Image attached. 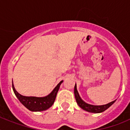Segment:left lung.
Returning a JSON list of instances; mask_svg holds the SVG:
<instances>
[{
    "label": "left lung",
    "mask_w": 130,
    "mask_h": 130,
    "mask_svg": "<svg viewBox=\"0 0 130 130\" xmlns=\"http://www.w3.org/2000/svg\"><path fill=\"white\" fill-rule=\"evenodd\" d=\"M74 94H75V100H76L77 104H78V105L85 111H88L89 112H92V113H100V112H104L105 110L107 109L109 107H111L115 102V100L113 102H110L109 104L103 105H94L87 104L85 102H84L79 96L77 90L76 83H75V87H74Z\"/></svg>",
    "instance_id": "1"
}]
</instances>
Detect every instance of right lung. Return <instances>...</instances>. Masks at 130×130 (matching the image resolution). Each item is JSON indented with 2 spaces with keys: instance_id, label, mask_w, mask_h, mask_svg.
Segmentation results:
<instances>
[{
  "instance_id": "right-lung-1",
  "label": "right lung",
  "mask_w": 130,
  "mask_h": 130,
  "mask_svg": "<svg viewBox=\"0 0 130 130\" xmlns=\"http://www.w3.org/2000/svg\"><path fill=\"white\" fill-rule=\"evenodd\" d=\"M61 81L57 85L49 94L43 97H36V96H25L20 94L15 88L12 81V88L16 97L19 102L28 110L34 112L43 111L51 107L55 102L57 92L59 90L60 86L62 83Z\"/></svg>"
}]
</instances>
